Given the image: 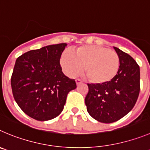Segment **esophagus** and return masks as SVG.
Listing matches in <instances>:
<instances>
[{"label": "esophagus", "instance_id": "1", "mask_svg": "<svg viewBox=\"0 0 150 150\" xmlns=\"http://www.w3.org/2000/svg\"><path fill=\"white\" fill-rule=\"evenodd\" d=\"M75 81H76V83H77V85H78V84H80V83H81L82 82V81L81 79H79V78H77L76 80H75Z\"/></svg>", "mask_w": 150, "mask_h": 150}]
</instances>
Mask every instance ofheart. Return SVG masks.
Masks as SVG:
<instances>
[{"instance_id": "obj_1", "label": "heart", "mask_w": 150, "mask_h": 150, "mask_svg": "<svg viewBox=\"0 0 150 150\" xmlns=\"http://www.w3.org/2000/svg\"><path fill=\"white\" fill-rule=\"evenodd\" d=\"M61 64L67 75L73 77L83 69L91 82L110 81L119 69V57L115 51L98 45L78 47L74 52L67 51L61 56Z\"/></svg>"}]
</instances>
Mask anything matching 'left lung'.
Returning a JSON list of instances; mask_svg holds the SVG:
<instances>
[{"label":"left lung","instance_id":"8db88e82","mask_svg":"<svg viewBox=\"0 0 150 150\" xmlns=\"http://www.w3.org/2000/svg\"><path fill=\"white\" fill-rule=\"evenodd\" d=\"M120 67L115 76L102 83H87L85 104L94 119L110 124L122 118L135 106L140 92V68L130 55L114 47Z\"/></svg>","mask_w":150,"mask_h":150}]
</instances>
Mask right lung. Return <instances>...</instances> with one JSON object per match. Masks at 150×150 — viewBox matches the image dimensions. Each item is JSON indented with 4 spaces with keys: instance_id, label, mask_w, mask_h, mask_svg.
<instances>
[{
    "instance_id": "obj_1",
    "label": "right lung",
    "mask_w": 150,
    "mask_h": 150,
    "mask_svg": "<svg viewBox=\"0 0 150 150\" xmlns=\"http://www.w3.org/2000/svg\"><path fill=\"white\" fill-rule=\"evenodd\" d=\"M67 43L34 50L17 58L11 78L12 94L22 111L37 121H49L63 111L67 95L77 87L62 72L60 59Z\"/></svg>"
}]
</instances>
